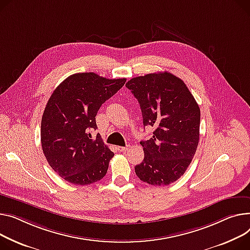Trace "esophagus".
<instances>
[{"mask_svg": "<svg viewBox=\"0 0 250 250\" xmlns=\"http://www.w3.org/2000/svg\"><path fill=\"white\" fill-rule=\"evenodd\" d=\"M118 149L120 152H125L128 149V146H118Z\"/></svg>", "mask_w": 250, "mask_h": 250, "instance_id": "esophagus-1", "label": "esophagus"}]
</instances>
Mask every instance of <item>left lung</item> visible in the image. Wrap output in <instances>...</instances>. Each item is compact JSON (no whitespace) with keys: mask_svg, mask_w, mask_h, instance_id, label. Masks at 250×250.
Instances as JSON below:
<instances>
[{"mask_svg":"<svg viewBox=\"0 0 250 250\" xmlns=\"http://www.w3.org/2000/svg\"><path fill=\"white\" fill-rule=\"evenodd\" d=\"M141 105L144 126L155 127L142 141L144 161L135 171L143 182L169 185L184 174L196 153L200 108L182 79L170 72L131 78L125 84Z\"/></svg>","mask_w":250,"mask_h":250,"instance_id":"obj_1","label":"left lung"}]
</instances>
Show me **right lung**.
Listing matches in <instances>:
<instances>
[{"instance_id":"add662e5","label":"right lung","mask_w":250,"mask_h":250,"mask_svg":"<svg viewBox=\"0 0 250 250\" xmlns=\"http://www.w3.org/2000/svg\"><path fill=\"white\" fill-rule=\"evenodd\" d=\"M125 80L76 73L50 96L41 122L42 149L50 167L65 181L83 186L105 176L114 154L99 135L91 139L89 130L97 128L98 109Z\"/></svg>"}]
</instances>
